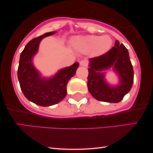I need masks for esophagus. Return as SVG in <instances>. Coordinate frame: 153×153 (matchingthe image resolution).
Segmentation results:
<instances>
[{
    "mask_svg": "<svg viewBox=\"0 0 153 153\" xmlns=\"http://www.w3.org/2000/svg\"><path fill=\"white\" fill-rule=\"evenodd\" d=\"M80 65L81 66H87L88 65V62L86 60H81L80 62Z\"/></svg>",
    "mask_w": 153,
    "mask_h": 153,
    "instance_id": "1",
    "label": "esophagus"
}]
</instances>
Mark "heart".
I'll return each mask as SVG.
<instances>
[{"mask_svg": "<svg viewBox=\"0 0 153 153\" xmlns=\"http://www.w3.org/2000/svg\"><path fill=\"white\" fill-rule=\"evenodd\" d=\"M112 40L109 36H86L73 39V45L77 50L85 53L91 52L93 55H102L109 50Z\"/></svg>", "mask_w": 153, "mask_h": 153, "instance_id": "heart-1", "label": "heart"}]
</instances>
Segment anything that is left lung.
I'll use <instances>...</instances> for the list:
<instances>
[{"mask_svg":"<svg viewBox=\"0 0 153 153\" xmlns=\"http://www.w3.org/2000/svg\"><path fill=\"white\" fill-rule=\"evenodd\" d=\"M88 76V88L98 101L118 103L131 90L134 81V71L127 49L117 40L109 51L90 59ZM112 67L120 76L118 86L111 87L105 81L101 71Z\"/></svg>","mask_w":153,"mask_h":153,"instance_id":"1","label":"left lung"}]
</instances>
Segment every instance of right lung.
I'll list each match as a JSON object with an SVG mask.
<instances>
[{"label": "right lung", "instance_id": "right-lung-1", "mask_svg": "<svg viewBox=\"0 0 153 153\" xmlns=\"http://www.w3.org/2000/svg\"><path fill=\"white\" fill-rule=\"evenodd\" d=\"M55 32L46 33L31 39L24 47L19 59L18 78L21 89L26 99L39 106H52L62 101L67 94V84L79 66L75 62L60 70L52 78H41L33 65V56L37 52L41 40Z\"/></svg>", "mask_w": 153, "mask_h": 153}]
</instances>
